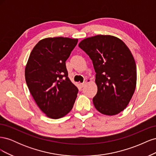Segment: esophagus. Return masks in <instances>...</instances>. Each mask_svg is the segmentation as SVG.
<instances>
[{"label":"esophagus","instance_id":"1","mask_svg":"<svg viewBox=\"0 0 156 156\" xmlns=\"http://www.w3.org/2000/svg\"><path fill=\"white\" fill-rule=\"evenodd\" d=\"M87 81H88V80H87V81H84L83 83H81V84H80V85H81V87H84V85H85V84L87 83Z\"/></svg>","mask_w":156,"mask_h":156}]
</instances>
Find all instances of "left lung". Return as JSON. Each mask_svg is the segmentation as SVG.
<instances>
[{"mask_svg":"<svg viewBox=\"0 0 156 156\" xmlns=\"http://www.w3.org/2000/svg\"><path fill=\"white\" fill-rule=\"evenodd\" d=\"M79 47L89 56L96 73L98 87L93 103L103 115L124 111L133 95L136 68L133 55L119 38L97 35L82 40Z\"/></svg>","mask_w":156,"mask_h":156,"instance_id":"1","label":"left lung"}]
</instances>
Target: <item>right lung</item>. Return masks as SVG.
<instances>
[{
  "label": "right lung",
  "instance_id": "1",
  "mask_svg": "<svg viewBox=\"0 0 156 156\" xmlns=\"http://www.w3.org/2000/svg\"><path fill=\"white\" fill-rule=\"evenodd\" d=\"M78 42L69 37H48L31 51L25 79L36 104L51 119H57L72 109L78 88L71 82L66 66Z\"/></svg>",
  "mask_w": 156,
  "mask_h": 156
}]
</instances>
